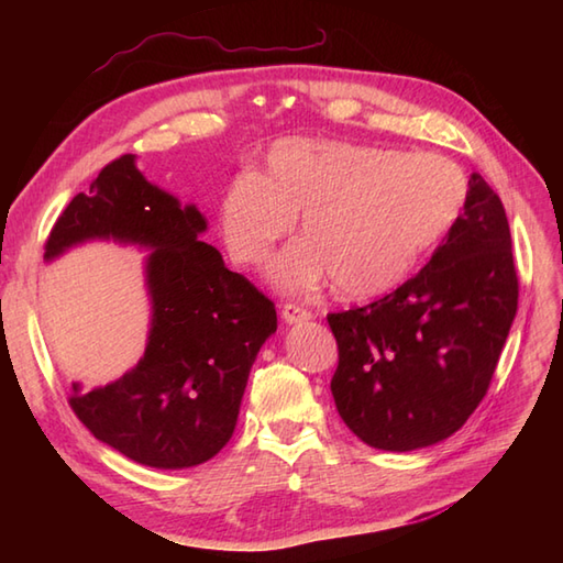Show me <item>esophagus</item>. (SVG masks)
<instances>
[{
	"mask_svg": "<svg viewBox=\"0 0 563 563\" xmlns=\"http://www.w3.org/2000/svg\"><path fill=\"white\" fill-rule=\"evenodd\" d=\"M283 319L288 321V324H302V321H307V319H312V312H309V309H305V307H300V305H285L283 307Z\"/></svg>",
	"mask_w": 563,
	"mask_h": 563,
	"instance_id": "obj_1",
	"label": "esophagus"
}]
</instances>
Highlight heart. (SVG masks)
Segmentation results:
<instances>
[{"mask_svg": "<svg viewBox=\"0 0 563 563\" xmlns=\"http://www.w3.org/2000/svg\"><path fill=\"white\" fill-rule=\"evenodd\" d=\"M464 172L433 152H394L324 137L278 140L263 172L220 200V232L239 266H263L300 214L305 239L275 261L273 280L309 290L331 275L345 297L391 290L457 222Z\"/></svg>", "mask_w": 563, "mask_h": 563, "instance_id": "1", "label": "heart"}]
</instances>
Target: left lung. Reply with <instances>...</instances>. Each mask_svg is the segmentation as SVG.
Listing matches in <instances>:
<instances>
[{
  "label": "left lung",
  "mask_w": 563,
  "mask_h": 563,
  "mask_svg": "<svg viewBox=\"0 0 563 563\" xmlns=\"http://www.w3.org/2000/svg\"><path fill=\"white\" fill-rule=\"evenodd\" d=\"M516 312L504 202L472 174L464 212L411 280L327 317L339 345L331 394L343 423L389 452L450 438L486 397Z\"/></svg>",
  "instance_id": "1"
}]
</instances>
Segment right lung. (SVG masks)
Segmentation results:
<instances>
[{"instance_id":"add662e5","label":"right lung","mask_w":563,"mask_h":563,"mask_svg":"<svg viewBox=\"0 0 563 563\" xmlns=\"http://www.w3.org/2000/svg\"><path fill=\"white\" fill-rule=\"evenodd\" d=\"M206 230L196 206L181 208L123 154L71 198L45 242V261L91 239L152 249L145 355L106 387L75 382L69 406L93 438L154 470L202 464L230 442L251 365L278 329L268 297L200 242Z\"/></svg>"}]
</instances>
